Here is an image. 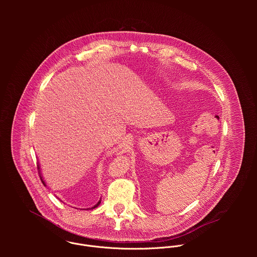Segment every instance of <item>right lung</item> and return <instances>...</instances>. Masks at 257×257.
Wrapping results in <instances>:
<instances>
[{"label": "right lung", "instance_id": "1", "mask_svg": "<svg viewBox=\"0 0 257 257\" xmlns=\"http://www.w3.org/2000/svg\"><path fill=\"white\" fill-rule=\"evenodd\" d=\"M38 169H39V173H40V175H41V179H42V182H43V184H45V186H46V183H45V181H44V179H43V177H42V174H41V168H40V165H38ZM100 204V199L98 200V202L94 205V206H92L91 208H88V209H93V208H95V207H97L98 205Z\"/></svg>", "mask_w": 257, "mask_h": 257}]
</instances>
